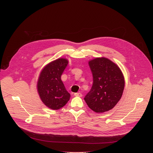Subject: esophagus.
Returning a JSON list of instances; mask_svg holds the SVG:
<instances>
[{
	"label": "esophagus",
	"mask_w": 153,
	"mask_h": 153,
	"mask_svg": "<svg viewBox=\"0 0 153 153\" xmlns=\"http://www.w3.org/2000/svg\"><path fill=\"white\" fill-rule=\"evenodd\" d=\"M74 95L76 96V97H81L82 96L81 93H75Z\"/></svg>",
	"instance_id": "esophagus-1"
}]
</instances>
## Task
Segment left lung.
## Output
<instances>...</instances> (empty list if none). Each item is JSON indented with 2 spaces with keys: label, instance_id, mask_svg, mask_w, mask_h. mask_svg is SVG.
I'll return each instance as SVG.
<instances>
[{
  "label": "left lung",
  "instance_id": "left-lung-1",
  "mask_svg": "<svg viewBox=\"0 0 153 153\" xmlns=\"http://www.w3.org/2000/svg\"><path fill=\"white\" fill-rule=\"evenodd\" d=\"M93 76V84L84 98L94 111L102 113L113 108L121 99L125 79L118 66L104 57L89 61Z\"/></svg>",
  "mask_w": 153,
  "mask_h": 153
}]
</instances>
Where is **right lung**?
<instances>
[{
  "instance_id": "add662e5",
  "label": "right lung",
  "mask_w": 153,
  "mask_h": 153,
  "mask_svg": "<svg viewBox=\"0 0 153 153\" xmlns=\"http://www.w3.org/2000/svg\"><path fill=\"white\" fill-rule=\"evenodd\" d=\"M68 60L58 58L48 63L40 72L37 91L42 102L52 110L63 107L70 99L71 95L61 81V75L66 68Z\"/></svg>"
}]
</instances>
